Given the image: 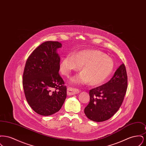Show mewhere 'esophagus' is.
Returning <instances> with one entry per match:
<instances>
[{"label": "esophagus", "instance_id": "1", "mask_svg": "<svg viewBox=\"0 0 146 146\" xmlns=\"http://www.w3.org/2000/svg\"><path fill=\"white\" fill-rule=\"evenodd\" d=\"M79 92V90L77 89H74L72 88H67V95H73Z\"/></svg>", "mask_w": 146, "mask_h": 146}]
</instances>
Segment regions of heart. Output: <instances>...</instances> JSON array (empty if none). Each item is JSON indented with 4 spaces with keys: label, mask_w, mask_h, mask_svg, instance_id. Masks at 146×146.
Returning <instances> with one entry per match:
<instances>
[{
    "label": "heart",
    "mask_w": 146,
    "mask_h": 146,
    "mask_svg": "<svg viewBox=\"0 0 146 146\" xmlns=\"http://www.w3.org/2000/svg\"><path fill=\"white\" fill-rule=\"evenodd\" d=\"M80 66L82 72L72 77L71 83L81 85L89 82L91 85H97L111 74L114 62L100 50L86 49L64 57L60 63V70L63 75L68 76L72 72L79 70Z\"/></svg>",
    "instance_id": "heart-1"
}]
</instances>
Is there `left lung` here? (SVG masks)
I'll return each instance as SVG.
<instances>
[{
    "label": "left lung",
    "mask_w": 146,
    "mask_h": 146,
    "mask_svg": "<svg viewBox=\"0 0 146 146\" xmlns=\"http://www.w3.org/2000/svg\"><path fill=\"white\" fill-rule=\"evenodd\" d=\"M127 87V76L123 63L109 82L90 90V102L84 109L86 116L96 122L110 119L122 104Z\"/></svg>",
    "instance_id": "8db88e82"
}]
</instances>
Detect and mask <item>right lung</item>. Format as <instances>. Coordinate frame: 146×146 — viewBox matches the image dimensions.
Masks as SVG:
<instances>
[{
	"label": "right lung",
	"mask_w": 146,
	"mask_h": 146,
	"mask_svg": "<svg viewBox=\"0 0 146 146\" xmlns=\"http://www.w3.org/2000/svg\"><path fill=\"white\" fill-rule=\"evenodd\" d=\"M61 42L42 43L28 57L23 74L27 101L36 113L48 116L60 111L66 98L67 88L58 72Z\"/></svg>",
	"instance_id": "add662e5"
}]
</instances>
